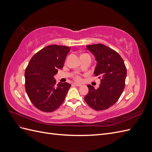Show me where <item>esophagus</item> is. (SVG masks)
I'll return each instance as SVG.
<instances>
[{"mask_svg": "<svg viewBox=\"0 0 152 152\" xmlns=\"http://www.w3.org/2000/svg\"><path fill=\"white\" fill-rule=\"evenodd\" d=\"M73 86H77V87H80L81 86L80 84H73Z\"/></svg>", "mask_w": 152, "mask_h": 152, "instance_id": "esophagus-1", "label": "esophagus"}]
</instances>
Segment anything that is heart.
<instances>
[{
  "mask_svg": "<svg viewBox=\"0 0 152 152\" xmlns=\"http://www.w3.org/2000/svg\"><path fill=\"white\" fill-rule=\"evenodd\" d=\"M75 80H76L77 81H80V80H81V79H80V77H75Z\"/></svg>",
  "mask_w": 152,
  "mask_h": 152,
  "instance_id": "b5f03b06",
  "label": "heart"
}]
</instances>
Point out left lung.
<instances>
[{"label":"left lung","mask_w":152,"mask_h":152,"mask_svg":"<svg viewBox=\"0 0 152 152\" xmlns=\"http://www.w3.org/2000/svg\"><path fill=\"white\" fill-rule=\"evenodd\" d=\"M86 49L95 57L97 64L94 74L99 77L101 83L97 89L91 85L87 86L89 92L84 99L96 110L108 109L117 102L124 91L126 67L118 53L103 44L88 45Z\"/></svg>","instance_id":"left-lung-1"}]
</instances>
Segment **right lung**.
Here are the masks:
<instances>
[{
	"mask_svg": "<svg viewBox=\"0 0 152 152\" xmlns=\"http://www.w3.org/2000/svg\"><path fill=\"white\" fill-rule=\"evenodd\" d=\"M70 48L50 45L31 58L25 72V89L31 102L45 112L56 110L65 100L71 87L67 82L56 85L54 76L63 67Z\"/></svg>",
	"mask_w": 152,
	"mask_h": 152,
	"instance_id": "obj_1",
	"label": "right lung"
}]
</instances>
